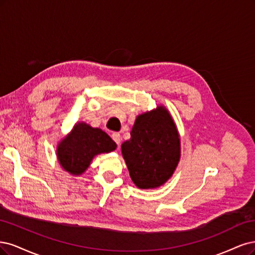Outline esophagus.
I'll return each mask as SVG.
<instances>
[{
  "mask_svg": "<svg viewBox=\"0 0 255 255\" xmlns=\"http://www.w3.org/2000/svg\"><path fill=\"white\" fill-rule=\"evenodd\" d=\"M111 137H112V139H113L114 142H116L118 145H120V143H121V134L119 132H113L111 134Z\"/></svg>",
  "mask_w": 255,
  "mask_h": 255,
  "instance_id": "34e87169",
  "label": "esophagus"
}]
</instances>
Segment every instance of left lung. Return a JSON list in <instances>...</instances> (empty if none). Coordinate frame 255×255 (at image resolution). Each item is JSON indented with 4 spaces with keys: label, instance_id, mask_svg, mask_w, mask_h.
Masks as SVG:
<instances>
[{
    "label": "left lung",
    "instance_id": "1",
    "mask_svg": "<svg viewBox=\"0 0 255 255\" xmlns=\"http://www.w3.org/2000/svg\"><path fill=\"white\" fill-rule=\"evenodd\" d=\"M122 153L133 183L154 188L165 183L180 159V138L175 123L164 107L138 116Z\"/></svg>",
    "mask_w": 255,
    "mask_h": 255
}]
</instances>
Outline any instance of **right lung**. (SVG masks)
Segmentation results:
<instances>
[{"mask_svg":"<svg viewBox=\"0 0 255 255\" xmlns=\"http://www.w3.org/2000/svg\"><path fill=\"white\" fill-rule=\"evenodd\" d=\"M117 148L116 142L102 129L85 123L75 125L57 149L60 165L72 175H80L88 168L94 155Z\"/></svg>","mask_w":255,"mask_h":255,"instance_id":"right-lung-1","label":"right lung"}]
</instances>
